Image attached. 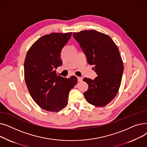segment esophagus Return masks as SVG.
Here are the masks:
<instances>
[{
	"instance_id": "obj_1",
	"label": "esophagus",
	"mask_w": 147,
	"mask_h": 147,
	"mask_svg": "<svg viewBox=\"0 0 147 147\" xmlns=\"http://www.w3.org/2000/svg\"><path fill=\"white\" fill-rule=\"evenodd\" d=\"M78 82H82V78H80V77H78Z\"/></svg>"
}]
</instances>
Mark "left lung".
<instances>
[{
  "label": "left lung",
  "instance_id": "left-lung-1",
  "mask_svg": "<svg viewBox=\"0 0 147 147\" xmlns=\"http://www.w3.org/2000/svg\"><path fill=\"white\" fill-rule=\"evenodd\" d=\"M73 36L98 76L94 80L83 79L88 84L84 96L92 105L105 106L117 95L124 69L117 46L109 36L94 30L73 33Z\"/></svg>",
  "mask_w": 147,
  "mask_h": 147
}]
</instances>
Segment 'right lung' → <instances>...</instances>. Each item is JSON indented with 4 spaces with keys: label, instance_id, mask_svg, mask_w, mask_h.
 Wrapping results in <instances>:
<instances>
[{
    "label": "right lung",
    "instance_id": "add662e5",
    "mask_svg": "<svg viewBox=\"0 0 147 147\" xmlns=\"http://www.w3.org/2000/svg\"><path fill=\"white\" fill-rule=\"evenodd\" d=\"M72 33H52L36 41L28 51L24 61L27 89L35 102L49 111H59L67 105L69 92L78 82L76 76L64 78L57 74L61 66L62 49Z\"/></svg>",
    "mask_w": 147,
    "mask_h": 147
}]
</instances>
